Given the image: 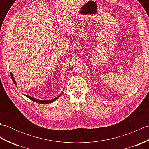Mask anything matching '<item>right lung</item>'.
<instances>
[{
    "label": "right lung",
    "instance_id": "1",
    "mask_svg": "<svg viewBox=\"0 0 149 149\" xmlns=\"http://www.w3.org/2000/svg\"><path fill=\"white\" fill-rule=\"evenodd\" d=\"M10 74H11V79H12L13 81L14 84H15V85H17V83H16L15 80L14 79V77H13V74H11V72H10ZM61 95H59L58 97H57L56 98H54V99L49 100H38V99H34V98H33V97H30V96H28V95H26V96L27 97L29 98V99H30L31 100H33V102H35L38 103V104H49V103H50V102H52L53 101H54V100H56V99H58V98H59L60 96H61Z\"/></svg>",
    "mask_w": 149,
    "mask_h": 149
}]
</instances>
